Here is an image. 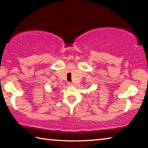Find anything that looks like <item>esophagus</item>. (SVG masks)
Segmentation results:
<instances>
[{
	"label": "esophagus",
	"mask_w": 148,
	"mask_h": 148,
	"mask_svg": "<svg viewBox=\"0 0 148 148\" xmlns=\"http://www.w3.org/2000/svg\"><path fill=\"white\" fill-rule=\"evenodd\" d=\"M68 85H69V86H72V85H73V83H70V82H69V83H68Z\"/></svg>",
	"instance_id": "obj_1"
}]
</instances>
